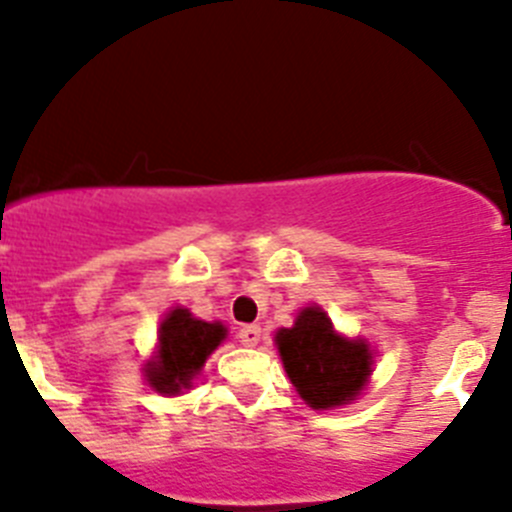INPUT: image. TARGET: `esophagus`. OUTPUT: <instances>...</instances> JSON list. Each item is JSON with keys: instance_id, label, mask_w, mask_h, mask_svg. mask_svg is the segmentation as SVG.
<instances>
[{"instance_id": "obj_1", "label": "esophagus", "mask_w": 512, "mask_h": 512, "mask_svg": "<svg viewBox=\"0 0 512 512\" xmlns=\"http://www.w3.org/2000/svg\"><path fill=\"white\" fill-rule=\"evenodd\" d=\"M238 338H241L243 346H256V343L261 341V328L259 325H243V328L238 330Z\"/></svg>"}]
</instances>
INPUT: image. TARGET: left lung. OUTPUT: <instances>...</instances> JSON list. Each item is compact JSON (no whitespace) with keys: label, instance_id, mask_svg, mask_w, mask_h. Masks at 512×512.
Returning <instances> with one entry per match:
<instances>
[{"label":"left lung","instance_id":"1","mask_svg":"<svg viewBox=\"0 0 512 512\" xmlns=\"http://www.w3.org/2000/svg\"><path fill=\"white\" fill-rule=\"evenodd\" d=\"M277 346L287 377L315 410L354 400L372 372L369 346L338 336L318 307H305L297 315L295 328L279 330Z\"/></svg>","mask_w":512,"mask_h":512}]
</instances>
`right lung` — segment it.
<instances>
[{"label":"right lung","mask_w":512,"mask_h":512,"mask_svg":"<svg viewBox=\"0 0 512 512\" xmlns=\"http://www.w3.org/2000/svg\"><path fill=\"white\" fill-rule=\"evenodd\" d=\"M223 338L225 328L220 323L192 318V312L182 307L171 310L161 323L156 361L146 366V377L153 390L179 395L184 387H192V379L200 374L205 359Z\"/></svg>","instance_id":"obj_1"}]
</instances>
